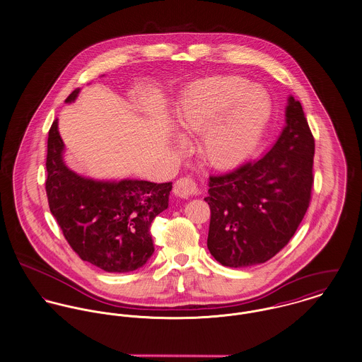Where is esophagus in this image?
I'll list each match as a JSON object with an SVG mask.
<instances>
[{
	"label": "esophagus",
	"instance_id": "obj_1",
	"mask_svg": "<svg viewBox=\"0 0 362 362\" xmlns=\"http://www.w3.org/2000/svg\"><path fill=\"white\" fill-rule=\"evenodd\" d=\"M198 192V186L190 176H185L176 180L173 186V193L180 198H192Z\"/></svg>",
	"mask_w": 362,
	"mask_h": 362
}]
</instances>
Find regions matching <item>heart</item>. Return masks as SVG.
Masks as SVG:
<instances>
[{"label":"heart","instance_id":"b5f03b06","mask_svg":"<svg viewBox=\"0 0 362 362\" xmlns=\"http://www.w3.org/2000/svg\"><path fill=\"white\" fill-rule=\"evenodd\" d=\"M270 115L264 92L241 77H215L193 85L177 107L187 135L202 134L201 151L215 167L243 161L260 139Z\"/></svg>","mask_w":362,"mask_h":362}]
</instances>
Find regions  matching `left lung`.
<instances>
[{
	"mask_svg": "<svg viewBox=\"0 0 362 362\" xmlns=\"http://www.w3.org/2000/svg\"><path fill=\"white\" fill-rule=\"evenodd\" d=\"M285 128L260 158L209 176L208 250L227 267L267 262L293 237L313 187L314 138L299 100L289 96Z\"/></svg>",
	"mask_w": 362,
	"mask_h": 362,
	"instance_id": "1",
	"label": "left lung"
}]
</instances>
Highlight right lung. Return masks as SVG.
Segmentation results:
<instances>
[{
  "label": "right lung",
  "instance_id": "add662e5",
  "mask_svg": "<svg viewBox=\"0 0 362 362\" xmlns=\"http://www.w3.org/2000/svg\"><path fill=\"white\" fill-rule=\"evenodd\" d=\"M80 93L74 89L66 103ZM64 144L57 119L48 134L45 190L64 238L85 262L107 272L129 273L146 264L154 252L150 226L168 208L172 182H119L83 177L63 161Z\"/></svg>",
  "mask_w": 362,
  "mask_h": 362
}]
</instances>
